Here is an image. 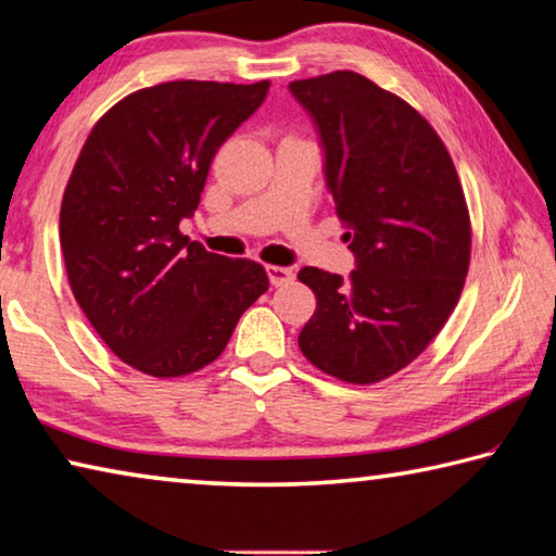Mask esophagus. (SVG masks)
Returning a JSON list of instances; mask_svg holds the SVG:
<instances>
[{
    "label": "esophagus",
    "instance_id": "esophagus-1",
    "mask_svg": "<svg viewBox=\"0 0 556 556\" xmlns=\"http://www.w3.org/2000/svg\"><path fill=\"white\" fill-rule=\"evenodd\" d=\"M266 273H268V278H270V283L273 286H288L290 280L295 278V273H293V268H286V266H266Z\"/></svg>",
    "mask_w": 556,
    "mask_h": 556
}]
</instances>
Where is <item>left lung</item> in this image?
<instances>
[{"mask_svg":"<svg viewBox=\"0 0 556 556\" xmlns=\"http://www.w3.org/2000/svg\"><path fill=\"white\" fill-rule=\"evenodd\" d=\"M313 115L325 179L357 268L305 266L317 307L298 344L317 369L375 384L412 364L456 307L470 266V216L439 132L354 71L288 86Z\"/></svg>","mask_w":556,"mask_h":556,"instance_id":"left-lung-1","label":"left lung"}]
</instances>
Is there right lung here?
<instances>
[{"instance_id":"obj_1","label":"right lung","mask_w":556,"mask_h":556,"mask_svg":"<svg viewBox=\"0 0 556 556\" xmlns=\"http://www.w3.org/2000/svg\"><path fill=\"white\" fill-rule=\"evenodd\" d=\"M251 86L169 80L135 90L93 125L61 202L73 295L108 348L150 377L212 364L268 290L261 263L181 236L216 150L258 111Z\"/></svg>"}]
</instances>
